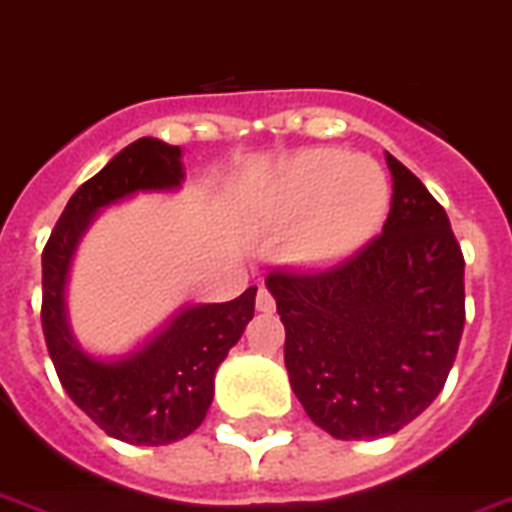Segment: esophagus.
Returning a JSON list of instances; mask_svg holds the SVG:
<instances>
[{
  "mask_svg": "<svg viewBox=\"0 0 512 512\" xmlns=\"http://www.w3.org/2000/svg\"><path fill=\"white\" fill-rule=\"evenodd\" d=\"M255 307L260 313H273V310H276V299H273V294H270L268 289H260L255 299Z\"/></svg>",
  "mask_w": 512,
  "mask_h": 512,
  "instance_id": "obj_1",
  "label": "esophagus"
}]
</instances>
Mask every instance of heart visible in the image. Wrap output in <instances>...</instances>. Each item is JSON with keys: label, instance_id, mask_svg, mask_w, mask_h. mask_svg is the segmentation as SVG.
<instances>
[{"label": "heart", "instance_id": "b5f03b06", "mask_svg": "<svg viewBox=\"0 0 512 512\" xmlns=\"http://www.w3.org/2000/svg\"><path fill=\"white\" fill-rule=\"evenodd\" d=\"M270 207L284 223L302 220L289 247L294 263L328 268L376 234L389 210V181L368 157L310 149L281 170Z\"/></svg>", "mask_w": 512, "mask_h": 512}]
</instances>
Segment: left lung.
I'll use <instances>...</instances> for the list:
<instances>
[{"mask_svg":"<svg viewBox=\"0 0 512 512\" xmlns=\"http://www.w3.org/2000/svg\"><path fill=\"white\" fill-rule=\"evenodd\" d=\"M381 236L323 273H270L297 400L336 439L397 434L436 400L465 323L463 252L429 189L386 152Z\"/></svg>","mask_w":512,"mask_h":512,"instance_id":"obj_1","label":"left lung"}]
</instances>
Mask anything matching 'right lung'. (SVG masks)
I'll list each match as a JSON object with an SVG mask.
<instances>
[{
	"mask_svg": "<svg viewBox=\"0 0 512 512\" xmlns=\"http://www.w3.org/2000/svg\"><path fill=\"white\" fill-rule=\"evenodd\" d=\"M184 152L160 139L128 144L70 197L41 255V326L68 397L105 434L139 447L178 442L205 421L215 371L255 315L257 286L231 302H197L123 355H94L73 336L65 289L76 249L110 205L149 191H178Z\"/></svg>",
	"mask_w": 512,
	"mask_h": 512,
	"instance_id": "1",
	"label": "right lung"
}]
</instances>
